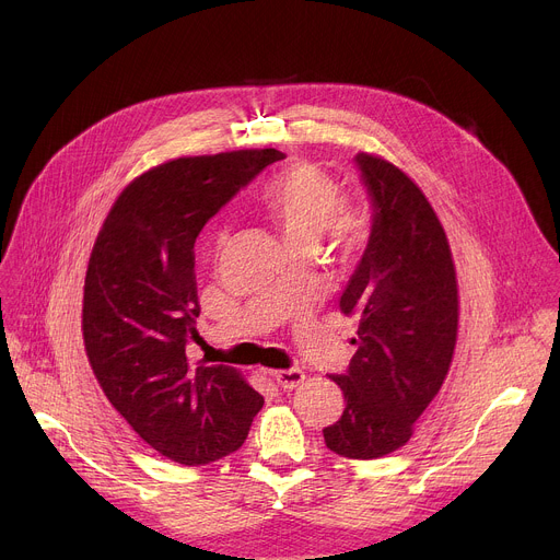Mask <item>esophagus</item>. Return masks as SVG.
<instances>
[{
    "label": "esophagus",
    "instance_id": "1",
    "mask_svg": "<svg viewBox=\"0 0 560 560\" xmlns=\"http://www.w3.org/2000/svg\"><path fill=\"white\" fill-rule=\"evenodd\" d=\"M270 376L277 381L279 387H283V389H294L296 385L303 383L305 372L299 370V368H290V370H275V372H270Z\"/></svg>",
    "mask_w": 560,
    "mask_h": 560
}]
</instances>
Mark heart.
Instances as JSON below:
<instances>
[{
	"instance_id": "1",
	"label": "heart",
	"mask_w": 560,
	"mask_h": 560,
	"mask_svg": "<svg viewBox=\"0 0 560 560\" xmlns=\"http://www.w3.org/2000/svg\"><path fill=\"white\" fill-rule=\"evenodd\" d=\"M341 184L312 164H294L272 175L259 190L257 203L281 232L288 248L303 250L328 232L341 259L359 257L370 244V217L359 203H346ZM225 234L217 236V248Z\"/></svg>"
}]
</instances>
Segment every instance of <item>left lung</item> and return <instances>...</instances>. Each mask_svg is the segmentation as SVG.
I'll return each instance as SVG.
<instances>
[{
	"label": "left lung",
	"mask_w": 560,
	"mask_h": 560,
	"mask_svg": "<svg viewBox=\"0 0 560 560\" xmlns=\"http://www.w3.org/2000/svg\"><path fill=\"white\" fill-rule=\"evenodd\" d=\"M374 203L370 244L341 294L359 322L346 374L343 415L324 430L348 458H378L404 447L439 394L456 348L458 281L447 234L423 190L387 159L359 152Z\"/></svg>",
	"instance_id": "1"
}]
</instances>
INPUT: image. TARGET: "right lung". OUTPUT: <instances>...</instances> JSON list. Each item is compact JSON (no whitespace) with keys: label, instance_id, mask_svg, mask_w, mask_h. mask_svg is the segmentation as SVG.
<instances>
[{"label":"right lung","instance_id":"obj_1","mask_svg":"<svg viewBox=\"0 0 560 560\" xmlns=\"http://www.w3.org/2000/svg\"><path fill=\"white\" fill-rule=\"evenodd\" d=\"M275 148L179 156L135 177L89 259L82 335L113 408L162 456L206 465L242 447L264 396L230 365L192 363L195 242L206 221L268 164Z\"/></svg>","mask_w":560,"mask_h":560}]
</instances>
